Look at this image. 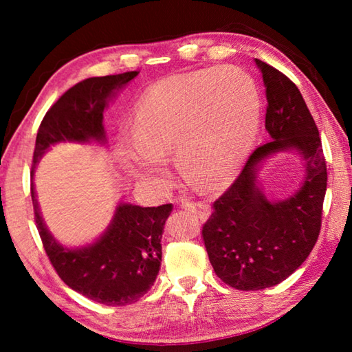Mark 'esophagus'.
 Wrapping results in <instances>:
<instances>
[{"mask_svg": "<svg viewBox=\"0 0 352 352\" xmlns=\"http://www.w3.org/2000/svg\"><path fill=\"white\" fill-rule=\"evenodd\" d=\"M180 206L183 210H186L189 212H194L200 220H205L210 217L211 214V206L208 204H204V201H194L189 199H184L180 201Z\"/></svg>", "mask_w": 352, "mask_h": 352, "instance_id": "esophagus-1", "label": "esophagus"}]
</instances>
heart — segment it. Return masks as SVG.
<instances>
[{"label": "heart", "instance_id": "obj_1", "mask_svg": "<svg viewBox=\"0 0 352 352\" xmlns=\"http://www.w3.org/2000/svg\"><path fill=\"white\" fill-rule=\"evenodd\" d=\"M259 127V93L247 73L214 67L148 87L136 104L135 146L122 151L130 177L162 184L174 153L189 180L219 186L234 174Z\"/></svg>", "mask_w": 352, "mask_h": 352}]
</instances>
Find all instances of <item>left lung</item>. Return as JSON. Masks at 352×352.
<instances>
[{
	"label": "left lung",
	"instance_id": "left-lung-1",
	"mask_svg": "<svg viewBox=\"0 0 352 352\" xmlns=\"http://www.w3.org/2000/svg\"><path fill=\"white\" fill-rule=\"evenodd\" d=\"M265 85V129L272 141L250 155L239 177L212 204L201 230L216 275L237 290H261L290 276L318 239L327 172L318 129L287 76L254 58ZM296 150L307 163L302 188L270 202L257 188V168L270 154Z\"/></svg>",
	"mask_w": 352,
	"mask_h": 352
}]
</instances>
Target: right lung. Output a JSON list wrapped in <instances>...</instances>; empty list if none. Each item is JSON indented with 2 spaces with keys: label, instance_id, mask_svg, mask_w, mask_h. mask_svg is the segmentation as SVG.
I'll return each mask as SVG.
<instances>
[{
  "label": "right lung",
  "instance_id": "add662e5",
  "mask_svg": "<svg viewBox=\"0 0 352 352\" xmlns=\"http://www.w3.org/2000/svg\"><path fill=\"white\" fill-rule=\"evenodd\" d=\"M140 71L90 77L68 91L46 111L34 148V166L51 146L62 141L105 142L104 110L118 90ZM34 175V169H32ZM38 234L62 281L105 306L136 302L152 287L162 265V236L172 204L142 208L119 204L105 233L91 245L65 248L47 231L31 186Z\"/></svg>",
  "mask_w": 352,
  "mask_h": 352
}]
</instances>
